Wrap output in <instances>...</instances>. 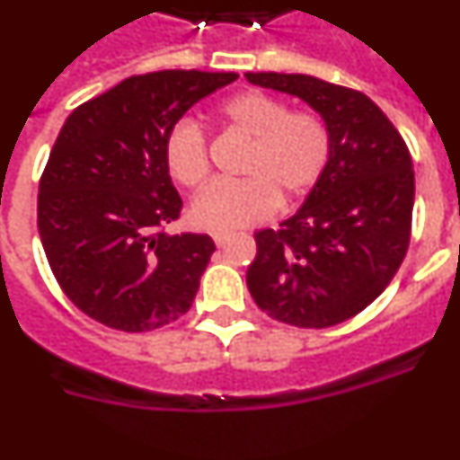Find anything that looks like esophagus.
I'll return each mask as SVG.
<instances>
[{
  "label": "esophagus",
  "instance_id": "1",
  "mask_svg": "<svg viewBox=\"0 0 460 460\" xmlns=\"http://www.w3.org/2000/svg\"><path fill=\"white\" fill-rule=\"evenodd\" d=\"M211 237H214L217 246H223V243H226L227 239H230V233H214V234H211Z\"/></svg>",
  "mask_w": 460,
  "mask_h": 460
}]
</instances>
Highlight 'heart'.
<instances>
[{
    "mask_svg": "<svg viewBox=\"0 0 460 460\" xmlns=\"http://www.w3.org/2000/svg\"><path fill=\"white\" fill-rule=\"evenodd\" d=\"M218 119L246 140L242 181H218L198 195L190 221L205 230H233L265 221L280 202H295L318 184L332 152V136L313 110H288L265 92H242L218 108ZM165 170L184 189L209 180V149L198 124H174L164 145Z\"/></svg>",
    "mask_w": 460,
    "mask_h": 460,
    "instance_id": "1",
    "label": "heart"
}]
</instances>
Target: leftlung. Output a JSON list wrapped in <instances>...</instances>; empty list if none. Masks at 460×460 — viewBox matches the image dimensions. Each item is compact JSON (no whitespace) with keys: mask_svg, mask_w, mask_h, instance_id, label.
<instances>
[{"mask_svg":"<svg viewBox=\"0 0 460 460\" xmlns=\"http://www.w3.org/2000/svg\"><path fill=\"white\" fill-rule=\"evenodd\" d=\"M306 101L332 136L327 168L279 230L255 234L246 271L270 318L324 329L355 318L392 283L410 246L414 170L408 145L367 93L302 73H246Z\"/></svg>","mask_w":460,"mask_h":460,"instance_id":"8db88e82","label":"left lung"}]
</instances>
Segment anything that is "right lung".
Listing matches in <instances>:
<instances>
[{
  "label": "right lung",
  "instance_id": "obj_1",
  "mask_svg": "<svg viewBox=\"0 0 460 460\" xmlns=\"http://www.w3.org/2000/svg\"><path fill=\"white\" fill-rule=\"evenodd\" d=\"M237 73L131 75L73 110L39 184V234L57 283L84 315L128 334L184 315L217 251L168 234L181 198L164 145L186 110Z\"/></svg>",
  "mask_w": 460,
  "mask_h": 460
}]
</instances>
